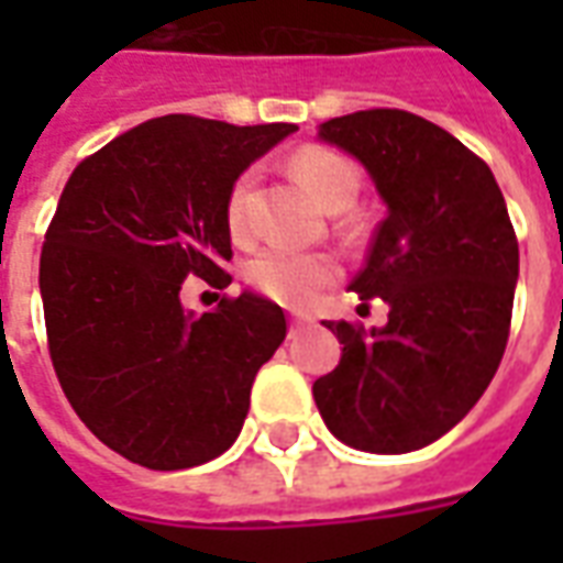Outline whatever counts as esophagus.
I'll return each instance as SVG.
<instances>
[{"label": "esophagus", "instance_id": "34e87169", "mask_svg": "<svg viewBox=\"0 0 563 563\" xmlns=\"http://www.w3.org/2000/svg\"><path fill=\"white\" fill-rule=\"evenodd\" d=\"M305 325H307L305 317H292V319H289V338H295V334L305 329Z\"/></svg>", "mask_w": 563, "mask_h": 563}]
</instances>
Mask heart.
Masks as SVG:
<instances>
[{
  "mask_svg": "<svg viewBox=\"0 0 563 563\" xmlns=\"http://www.w3.org/2000/svg\"><path fill=\"white\" fill-rule=\"evenodd\" d=\"M289 172L295 180H301L313 192L322 208L329 210L350 208L362 189L358 165L350 156L322 147V144H307V147L295 150L289 156ZM250 198H253V174L244 172L234 180L229 201H225V225L234 241H241V244H246L256 232ZM341 229L343 234L353 238L358 234V222L343 220ZM244 274L246 283L271 301L286 307H305L322 286H329L338 277V265H334V258L322 256V253H295V250L271 246V250H262L256 258H250Z\"/></svg>",
  "mask_w": 563,
  "mask_h": 563,
  "instance_id": "1",
  "label": "heart"
}]
</instances>
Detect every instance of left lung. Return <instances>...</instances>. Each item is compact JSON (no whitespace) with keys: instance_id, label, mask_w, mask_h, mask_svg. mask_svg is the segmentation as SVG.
I'll use <instances>...</instances> for the list:
<instances>
[{"instance_id":"obj_1","label":"left lung","mask_w":563,"mask_h":563,"mask_svg":"<svg viewBox=\"0 0 563 563\" xmlns=\"http://www.w3.org/2000/svg\"><path fill=\"white\" fill-rule=\"evenodd\" d=\"M319 139L362 162L386 201L365 268L350 283L389 322H325L341 365L313 398L341 443L413 452L471 413L504 358L519 241L495 174L431 120L398 108L334 117Z\"/></svg>"}]
</instances>
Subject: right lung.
Here are the masks:
<instances>
[{
  "mask_svg": "<svg viewBox=\"0 0 563 563\" xmlns=\"http://www.w3.org/2000/svg\"><path fill=\"white\" fill-rule=\"evenodd\" d=\"M295 129L156 117L87 156L59 196L38 268L51 362L80 422L141 467L184 471L232 446L286 338L262 295L192 317L180 289L232 283L229 192Z\"/></svg>",
  "mask_w": 563,
  "mask_h": 563,
  "instance_id": "right-lung-1",
  "label": "right lung"
}]
</instances>
